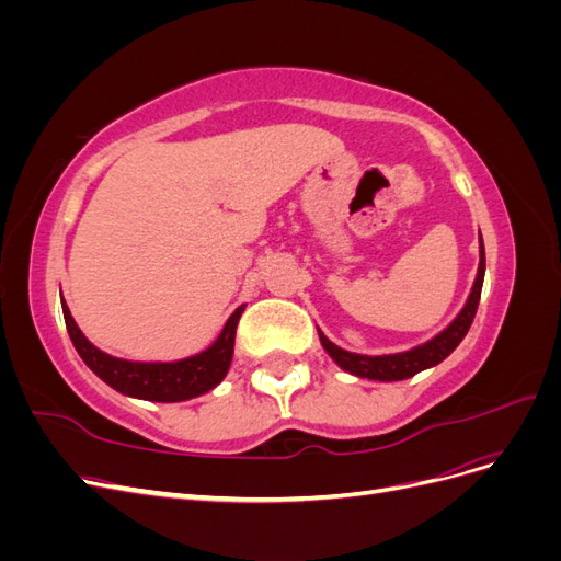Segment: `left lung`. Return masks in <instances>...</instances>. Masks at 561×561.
Listing matches in <instances>:
<instances>
[{
    "mask_svg": "<svg viewBox=\"0 0 561 561\" xmlns=\"http://www.w3.org/2000/svg\"><path fill=\"white\" fill-rule=\"evenodd\" d=\"M484 268H486V260H484V241L480 233V264H478V276H474L472 290L463 304V309L458 311V316L449 322V325L435 334L433 339H428L426 344H419L410 351L402 353H388V355H363V353H351L342 346L332 344L330 339L322 334V330L318 328V336L322 348L328 351L330 358L342 367L344 371H351V375L360 377V379H371V381H402L410 379L419 371L435 367L443 363L447 355L463 342V336L468 334L472 318L478 313V304H480V295H482V283H484Z\"/></svg>",
    "mask_w": 561,
    "mask_h": 561,
    "instance_id": "8db88e82",
    "label": "left lung"
}]
</instances>
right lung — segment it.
I'll return each mask as SVG.
<instances>
[{
	"mask_svg": "<svg viewBox=\"0 0 561 561\" xmlns=\"http://www.w3.org/2000/svg\"><path fill=\"white\" fill-rule=\"evenodd\" d=\"M60 304L67 334H70L81 360L89 365L91 371H95V377L103 379L122 396L149 402L192 400L208 393L217 383H222L233 358L236 328H239L241 313L245 311V304H241V307L229 316L222 332H219V336L206 351L173 363H140L114 358V355L93 346L79 330L65 299Z\"/></svg>",
	"mask_w": 561,
	"mask_h": 561,
	"instance_id": "add662e5",
	"label": "right lung"
}]
</instances>
